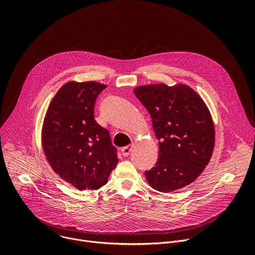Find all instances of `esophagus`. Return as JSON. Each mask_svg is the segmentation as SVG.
Segmentation results:
<instances>
[{"label":"esophagus","instance_id":"1","mask_svg":"<svg viewBox=\"0 0 255 255\" xmlns=\"http://www.w3.org/2000/svg\"><path fill=\"white\" fill-rule=\"evenodd\" d=\"M132 148H133V145L132 144L131 145H127V146L122 148V154L124 156H128L130 154V152L132 151Z\"/></svg>","mask_w":255,"mask_h":255}]
</instances>
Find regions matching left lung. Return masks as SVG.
I'll return each instance as SVG.
<instances>
[{"label": "left lung", "mask_w": 255, "mask_h": 255, "mask_svg": "<svg viewBox=\"0 0 255 255\" xmlns=\"http://www.w3.org/2000/svg\"><path fill=\"white\" fill-rule=\"evenodd\" d=\"M134 94L150 114L159 143V157L145 171L148 184L168 193L184 188L209 163L215 144L211 114L190 87L164 84L138 87Z\"/></svg>", "instance_id": "8db88e82"}]
</instances>
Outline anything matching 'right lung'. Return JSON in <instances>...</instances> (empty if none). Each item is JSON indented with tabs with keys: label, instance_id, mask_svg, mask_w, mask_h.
<instances>
[{
	"label": "right lung",
	"instance_id": "right-lung-1",
	"mask_svg": "<svg viewBox=\"0 0 255 255\" xmlns=\"http://www.w3.org/2000/svg\"><path fill=\"white\" fill-rule=\"evenodd\" d=\"M105 85L69 82L52 99L42 128V145L52 169L78 190L104 186L119 159L109 131L94 117Z\"/></svg>",
	"mask_w": 255,
	"mask_h": 255
}]
</instances>
